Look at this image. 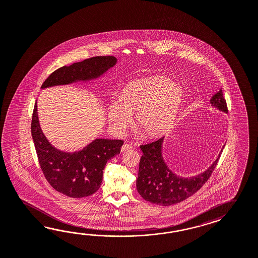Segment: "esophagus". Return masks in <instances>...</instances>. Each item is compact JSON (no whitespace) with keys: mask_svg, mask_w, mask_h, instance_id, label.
<instances>
[{"mask_svg":"<svg viewBox=\"0 0 258 258\" xmlns=\"http://www.w3.org/2000/svg\"><path fill=\"white\" fill-rule=\"evenodd\" d=\"M132 145H128V144H125V145H123L122 147H121V151L122 152H125L126 151V150H130V149H132Z\"/></svg>","mask_w":258,"mask_h":258,"instance_id":"obj_1","label":"esophagus"}]
</instances>
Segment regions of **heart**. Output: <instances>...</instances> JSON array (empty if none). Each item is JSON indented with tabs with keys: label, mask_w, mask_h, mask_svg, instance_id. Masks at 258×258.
Here are the masks:
<instances>
[{
	"label": "heart",
	"mask_w": 258,
	"mask_h": 258,
	"mask_svg": "<svg viewBox=\"0 0 258 258\" xmlns=\"http://www.w3.org/2000/svg\"><path fill=\"white\" fill-rule=\"evenodd\" d=\"M183 101L182 88L160 76H148L127 83L108 109L113 126L123 128L135 114V125L147 138H158L169 132Z\"/></svg>",
	"instance_id": "b5f03b06"
}]
</instances>
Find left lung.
<instances>
[{
	"mask_svg": "<svg viewBox=\"0 0 258 258\" xmlns=\"http://www.w3.org/2000/svg\"><path fill=\"white\" fill-rule=\"evenodd\" d=\"M210 101L212 106L227 113L222 88L212 97ZM163 141L162 137L151 144L140 146L143 156L139 164L136 186L139 194L145 201L157 205L170 206L186 200L202 187L214 172L222 150L216 160L204 172L194 177L184 178L176 175L165 163L162 156Z\"/></svg>",
	"mask_w": 258,
	"mask_h": 258,
	"instance_id": "8db88e82",
	"label": "left lung"
}]
</instances>
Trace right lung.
Here are the masks:
<instances>
[{"mask_svg": "<svg viewBox=\"0 0 258 258\" xmlns=\"http://www.w3.org/2000/svg\"><path fill=\"white\" fill-rule=\"evenodd\" d=\"M115 63L116 58L113 56H100L63 66L45 79L42 88L96 79ZM31 128L38 161L46 181L57 192L70 198L88 197L98 191L107 161L119 154L124 144L122 140L96 139L81 151L66 153L57 150L41 130L36 102Z\"/></svg>", "mask_w": 258, "mask_h": 258, "instance_id": "1", "label": "right lung"}]
</instances>
